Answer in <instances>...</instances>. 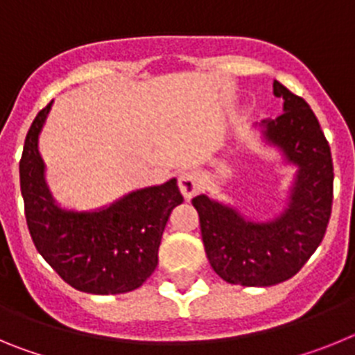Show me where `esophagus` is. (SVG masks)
<instances>
[{
	"instance_id": "obj_1",
	"label": "esophagus",
	"mask_w": 355,
	"mask_h": 355,
	"mask_svg": "<svg viewBox=\"0 0 355 355\" xmlns=\"http://www.w3.org/2000/svg\"><path fill=\"white\" fill-rule=\"evenodd\" d=\"M200 188V175L193 168H188L180 174V190L184 196V199H192Z\"/></svg>"
}]
</instances>
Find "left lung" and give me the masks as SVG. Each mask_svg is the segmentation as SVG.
Instances as JSON below:
<instances>
[{
    "instance_id": "obj_1",
    "label": "left lung",
    "mask_w": 355,
    "mask_h": 355,
    "mask_svg": "<svg viewBox=\"0 0 355 355\" xmlns=\"http://www.w3.org/2000/svg\"><path fill=\"white\" fill-rule=\"evenodd\" d=\"M284 114L263 121L268 142L299 167L290 206L270 222H249L236 209L206 196L192 199L213 270L241 286H274L293 277L325 236L332 209L331 147L313 110L302 97L274 81Z\"/></svg>"
}]
</instances>
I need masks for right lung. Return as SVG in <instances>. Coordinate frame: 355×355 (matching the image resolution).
I'll return each mask as SVG.
<instances>
[{
  "label": "right lung",
  "instance_id": "right-lung-1",
  "mask_svg": "<svg viewBox=\"0 0 355 355\" xmlns=\"http://www.w3.org/2000/svg\"><path fill=\"white\" fill-rule=\"evenodd\" d=\"M51 108L31 122L19 162L28 231L53 270L80 291L115 295L137 290L158 265V249L168 215L183 196L175 180L122 197L94 213L64 211L44 183L37 140Z\"/></svg>",
  "mask_w": 355,
  "mask_h": 355
}]
</instances>
